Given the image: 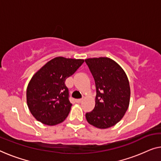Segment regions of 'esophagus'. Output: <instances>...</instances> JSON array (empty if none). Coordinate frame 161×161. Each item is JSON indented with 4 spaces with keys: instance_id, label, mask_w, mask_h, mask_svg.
<instances>
[{
    "instance_id": "34e87169",
    "label": "esophagus",
    "mask_w": 161,
    "mask_h": 161,
    "mask_svg": "<svg viewBox=\"0 0 161 161\" xmlns=\"http://www.w3.org/2000/svg\"><path fill=\"white\" fill-rule=\"evenodd\" d=\"M82 100H83V99H76V102L77 103H80L82 101Z\"/></svg>"
}]
</instances>
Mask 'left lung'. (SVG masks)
Wrapping results in <instances>:
<instances>
[{
    "label": "left lung",
    "instance_id": "obj_1",
    "mask_svg": "<svg viewBox=\"0 0 161 161\" xmlns=\"http://www.w3.org/2000/svg\"><path fill=\"white\" fill-rule=\"evenodd\" d=\"M95 81V105L86 119L98 129L110 128L121 121L130 101V86L125 71L107 57L85 59Z\"/></svg>",
    "mask_w": 161,
    "mask_h": 161
}]
</instances>
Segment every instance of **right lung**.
<instances>
[{
	"label": "right lung",
	"mask_w": 161,
	"mask_h": 161,
	"mask_svg": "<svg viewBox=\"0 0 161 161\" xmlns=\"http://www.w3.org/2000/svg\"><path fill=\"white\" fill-rule=\"evenodd\" d=\"M84 61L83 59L56 57L32 76L27 88V103L37 121L54 126L66 119L72 104L69 100L65 81Z\"/></svg>",
	"instance_id": "1"
}]
</instances>
